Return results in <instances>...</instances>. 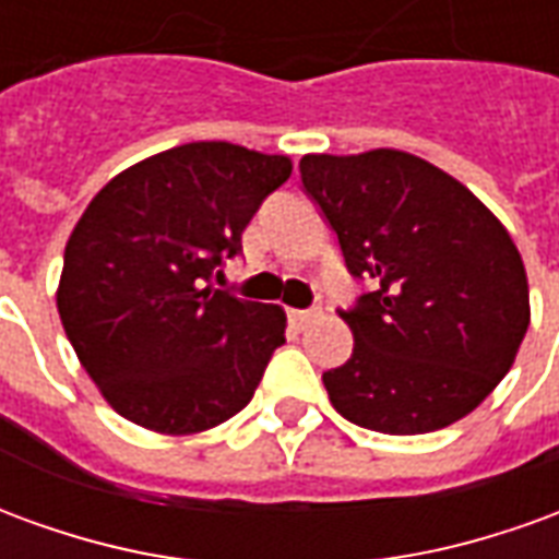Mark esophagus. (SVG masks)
Returning <instances> with one entry per match:
<instances>
[{"label":"esophagus","mask_w":559,"mask_h":559,"mask_svg":"<svg viewBox=\"0 0 559 559\" xmlns=\"http://www.w3.org/2000/svg\"><path fill=\"white\" fill-rule=\"evenodd\" d=\"M320 317V308H293L290 311V320H293V326H299L305 329L311 320H317Z\"/></svg>","instance_id":"34e87169"}]
</instances>
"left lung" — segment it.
Returning <instances> with one entry per match:
<instances>
[{
  "label": "left lung",
  "instance_id": "left-lung-1",
  "mask_svg": "<svg viewBox=\"0 0 559 559\" xmlns=\"http://www.w3.org/2000/svg\"><path fill=\"white\" fill-rule=\"evenodd\" d=\"M299 173L350 278L368 281L338 311L353 353L323 374L332 407L395 437L464 419L530 326L527 275L503 224L449 173L395 148L305 155Z\"/></svg>",
  "mask_w": 559,
  "mask_h": 559
}]
</instances>
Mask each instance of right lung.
I'll list each match as a JSON object with an SVG mask.
<instances>
[{"label": "right lung", "instance_id": "1", "mask_svg": "<svg viewBox=\"0 0 559 559\" xmlns=\"http://www.w3.org/2000/svg\"><path fill=\"white\" fill-rule=\"evenodd\" d=\"M290 173L284 155L209 140L140 160L95 194L66 245L56 305L119 416L194 433L254 399L284 311L218 290L212 275Z\"/></svg>", "mask_w": 559, "mask_h": 559}]
</instances>
